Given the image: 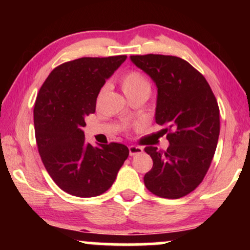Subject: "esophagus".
<instances>
[{
  "label": "esophagus",
  "mask_w": 250,
  "mask_h": 250,
  "mask_svg": "<svg viewBox=\"0 0 250 250\" xmlns=\"http://www.w3.org/2000/svg\"><path fill=\"white\" fill-rule=\"evenodd\" d=\"M142 151H143L142 147H137V146H129V154H130V156L141 154Z\"/></svg>",
  "instance_id": "1"
}]
</instances>
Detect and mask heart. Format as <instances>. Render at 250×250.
Returning a JSON list of instances; mask_svg holds the SVG:
<instances>
[{
    "label": "heart",
    "instance_id": "obj_1",
    "mask_svg": "<svg viewBox=\"0 0 250 250\" xmlns=\"http://www.w3.org/2000/svg\"><path fill=\"white\" fill-rule=\"evenodd\" d=\"M121 85L125 95L141 90L150 91V83H149L147 77L140 71L131 70L125 73L121 79Z\"/></svg>",
    "mask_w": 250,
    "mask_h": 250
}]
</instances>
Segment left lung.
Listing matches in <instances>:
<instances>
[{"instance_id":"1","label":"left lung","mask_w":250,"mask_h":250,"mask_svg":"<svg viewBox=\"0 0 250 250\" xmlns=\"http://www.w3.org/2000/svg\"><path fill=\"white\" fill-rule=\"evenodd\" d=\"M131 62L157 88L155 121L166 127L169 147L145 148L153 168L145 175L149 191L180 199L202 182L210 167L220 135V109L207 80L176 56L133 55Z\"/></svg>"}]
</instances>
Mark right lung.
<instances>
[{
	"label": "right lung",
	"instance_id": "right-lung-1",
	"mask_svg": "<svg viewBox=\"0 0 250 250\" xmlns=\"http://www.w3.org/2000/svg\"><path fill=\"white\" fill-rule=\"evenodd\" d=\"M127 56L82 57L59 65L37 94L34 125L48 174L65 193L99 196L113 186L129 149L121 143L91 146L84 119L95 113L100 90Z\"/></svg>",
	"mask_w": 250,
	"mask_h": 250
}]
</instances>
